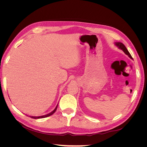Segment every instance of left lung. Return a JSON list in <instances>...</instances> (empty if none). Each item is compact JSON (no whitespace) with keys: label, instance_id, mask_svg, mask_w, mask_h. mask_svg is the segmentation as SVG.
<instances>
[{"label":"left lung","instance_id":"1","mask_svg":"<svg viewBox=\"0 0 147 147\" xmlns=\"http://www.w3.org/2000/svg\"><path fill=\"white\" fill-rule=\"evenodd\" d=\"M115 45H116L119 49H121V50H123V52H124V53H125V54H126V55H127L129 57H130L131 59H132V57L131 54L129 53V52L128 51V50H127L126 47L125 46H124V45L123 43H121V42H116V43H115Z\"/></svg>","mask_w":147,"mask_h":147}]
</instances>
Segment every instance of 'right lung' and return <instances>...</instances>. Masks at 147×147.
I'll return each mask as SVG.
<instances>
[{"mask_svg": "<svg viewBox=\"0 0 147 147\" xmlns=\"http://www.w3.org/2000/svg\"><path fill=\"white\" fill-rule=\"evenodd\" d=\"M57 105L56 107V108L55 109V110H53V111H52L51 113H48V114H47L45 115H43V116H40V117H31L32 118H34V119H38V118H46V117H50V116H51V115H53V113H54L56 112V110L57 109Z\"/></svg>", "mask_w": 147, "mask_h": 147, "instance_id": "1", "label": "right lung"}]
</instances>
